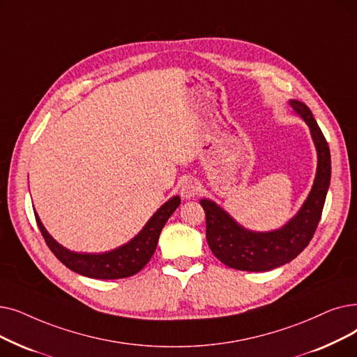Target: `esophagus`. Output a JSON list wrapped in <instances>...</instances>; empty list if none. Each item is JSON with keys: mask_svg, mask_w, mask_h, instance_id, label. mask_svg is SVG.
<instances>
[{"mask_svg": "<svg viewBox=\"0 0 357 357\" xmlns=\"http://www.w3.org/2000/svg\"><path fill=\"white\" fill-rule=\"evenodd\" d=\"M181 197L185 198V199H190V198H194L198 192H199V183L192 179V178H188L185 179L182 183H181Z\"/></svg>", "mask_w": 357, "mask_h": 357, "instance_id": "obj_1", "label": "esophagus"}]
</instances>
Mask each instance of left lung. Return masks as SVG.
I'll use <instances>...</instances> for the list:
<instances>
[{"label": "left lung", "instance_id": "8db88e82", "mask_svg": "<svg viewBox=\"0 0 357 357\" xmlns=\"http://www.w3.org/2000/svg\"><path fill=\"white\" fill-rule=\"evenodd\" d=\"M289 105L309 127L318 156L314 185L299 211L280 229L255 231L239 225L214 201L208 198L199 201L206 211V235L210 250L230 268L270 271L287 264L311 242L319 223L331 179L330 147L311 109L294 99H290Z\"/></svg>", "mask_w": 357, "mask_h": 357}]
</instances>
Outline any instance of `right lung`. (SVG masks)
<instances>
[{
  "instance_id": "right-lung-1",
  "label": "right lung",
  "mask_w": 357,
  "mask_h": 357,
  "mask_svg": "<svg viewBox=\"0 0 357 357\" xmlns=\"http://www.w3.org/2000/svg\"><path fill=\"white\" fill-rule=\"evenodd\" d=\"M179 204L181 198L178 195L167 199L130 242L115 248L112 251L100 254L74 252L67 250L48 234L38 213H35V217L46 245L66 267L84 277L99 278V280H115V278L131 277L144 268L156 251L163 226Z\"/></svg>"
}]
</instances>
